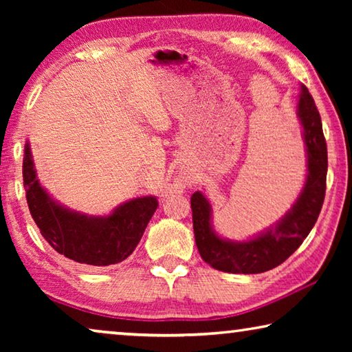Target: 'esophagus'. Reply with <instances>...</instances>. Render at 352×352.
<instances>
[{
    "label": "esophagus",
    "instance_id": "1",
    "mask_svg": "<svg viewBox=\"0 0 352 352\" xmlns=\"http://www.w3.org/2000/svg\"><path fill=\"white\" fill-rule=\"evenodd\" d=\"M172 190H174V186H172V184H169V186H166V189H164V194H170Z\"/></svg>",
    "mask_w": 352,
    "mask_h": 352
}]
</instances>
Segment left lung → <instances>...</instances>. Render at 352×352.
I'll use <instances>...</instances> for the list:
<instances>
[{
    "label": "left lung",
    "instance_id": "obj_1",
    "mask_svg": "<svg viewBox=\"0 0 352 352\" xmlns=\"http://www.w3.org/2000/svg\"><path fill=\"white\" fill-rule=\"evenodd\" d=\"M298 116L306 144V182L294 206L275 225L248 241L223 239L212 228V211L208 199L200 190L190 197L195 243L201 259L212 269L243 275L275 269L296 252L314 228L324 201L327 147L320 113L305 85H301Z\"/></svg>",
    "mask_w": 352,
    "mask_h": 352
}]
</instances>
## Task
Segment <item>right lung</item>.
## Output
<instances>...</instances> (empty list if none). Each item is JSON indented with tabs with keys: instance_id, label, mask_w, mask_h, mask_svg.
<instances>
[{
	"instance_id": "obj_1",
	"label": "right lung",
	"mask_w": 352,
	"mask_h": 352,
	"mask_svg": "<svg viewBox=\"0 0 352 352\" xmlns=\"http://www.w3.org/2000/svg\"><path fill=\"white\" fill-rule=\"evenodd\" d=\"M23 183L29 211L41 236L57 253L85 265L105 267L127 259L158 208L157 197L146 195L119 205L109 216L68 210L40 184L29 142L23 158Z\"/></svg>"
}]
</instances>
